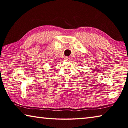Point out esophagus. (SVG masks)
I'll use <instances>...</instances> for the list:
<instances>
[{"instance_id": "obj_1", "label": "esophagus", "mask_w": 128, "mask_h": 128, "mask_svg": "<svg viewBox=\"0 0 128 128\" xmlns=\"http://www.w3.org/2000/svg\"><path fill=\"white\" fill-rule=\"evenodd\" d=\"M64 59V60H69V57H68V56H65Z\"/></svg>"}]
</instances>
